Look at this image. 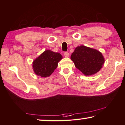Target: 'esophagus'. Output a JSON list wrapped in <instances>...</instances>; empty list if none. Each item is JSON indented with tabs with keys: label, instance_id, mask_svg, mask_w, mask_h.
<instances>
[{
	"label": "esophagus",
	"instance_id": "1",
	"mask_svg": "<svg viewBox=\"0 0 125 125\" xmlns=\"http://www.w3.org/2000/svg\"><path fill=\"white\" fill-rule=\"evenodd\" d=\"M64 56L65 57H68L69 56V53L67 52H65L64 53Z\"/></svg>",
	"mask_w": 125,
	"mask_h": 125
}]
</instances>
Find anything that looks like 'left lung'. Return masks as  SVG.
I'll return each mask as SVG.
<instances>
[{"mask_svg": "<svg viewBox=\"0 0 125 125\" xmlns=\"http://www.w3.org/2000/svg\"><path fill=\"white\" fill-rule=\"evenodd\" d=\"M71 59L75 67L88 76L98 72L105 62L104 57L100 52L83 45L75 48Z\"/></svg>", "mask_w": 125, "mask_h": 125, "instance_id": "obj_1", "label": "left lung"}]
</instances>
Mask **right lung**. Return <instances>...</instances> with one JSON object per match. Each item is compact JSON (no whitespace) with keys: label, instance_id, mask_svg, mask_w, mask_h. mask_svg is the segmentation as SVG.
<instances>
[{"label":"right lung","instance_id":"right-lung-1","mask_svg":"<svg viewBox=\"0 0 125 125\" xmlns=\"http://www.w3.org/2000/svg\"><path fill=\"white\" fill-rule=\"evenodd\" d=\"M62 58L60 53L46 50L33 61V72L35 74L41 77H49L57 67L58 62Z\"/></svg>","mask_w":125,"mask_h":125}]
</instances>
